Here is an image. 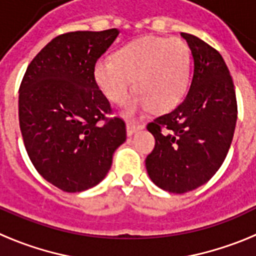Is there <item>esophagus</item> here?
I'll use <instances>...</instances> for the list:
<instances>
[{
  "mask_svg": "<svg viewBox=\"0 0 256 256\" xmlns=\"http://www.w3.org/2000/svg\"><path fill=\"white\" fill-rule=\"evenodd\" d=\"M142 128H144V126H142V124H134V123H132V122H128V123H126V134L130 137L133 133H136L137 130H142Z\"/></svg>",
  "mask_w": 256,
  "mask_h": 256,
  "instance_id": "34e87169",
  "label": "esophagus"
}]
</instances>
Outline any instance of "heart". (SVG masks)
Returning a JSON list of instances; mask_svg holds the SVG:
<instances>
[{
  "mask_svg": "<svg viewBox=\"0 0 256 256\" xmlns=\"http://www.w3.org/2000/svg\"><path fill=\"white\" fill-rule=\"evenodd\" d=\"M191 66V50L184 40L144 36L122 46L115 58H98L94 76L104 94L119 105L130 97L133 79L138 96L128 114L150 108L155 112H166L186 97Z\"/></svg>",
  "mask_w": 256,
  "mask_h": 256,
  "instance_id": "heart-1",
  "label": "heart"
}]
</instances>
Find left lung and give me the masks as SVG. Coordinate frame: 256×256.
<instances>
[{
	"label": "left lung",
	"instance_id": "1",
	"mask_svg": "<svg viewBox=\"0 0 256 256\" xmlns=\"http://www.w3.org/2000/svg\"><path fill=\"white\" fill-rule=\"evenodd\" d=\"M194 58L184 100L148 124L155 148L146 158L156 186L184 194L206 183L224 162L237 120L234 86L222 55L204 40L180 33Z\"/></svg>",
	"mask_w": 256,
	"mask_h": 256
}]
</instances>
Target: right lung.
I'll use <instances>...</instances> for the list:
<instances>
[{
  "instance_id": "obj_1",
  "label": "right lung",
  "mask_w": 256,
  "mask_h": 256,
  "mask_svg": "<svg viewBox=\"0 0 256 256\" xmlns=\"http://www.w3.org/2000/svg\"><path fill=\"white\" fill-rule=\"evenodd\" d=\"M118 29L58 36L26 68L19 88V123L38 173L65 192L92 188L106 177L126 140V123L108 119L110 102L94 68Z\"/></svg>"
}]
</instances>
